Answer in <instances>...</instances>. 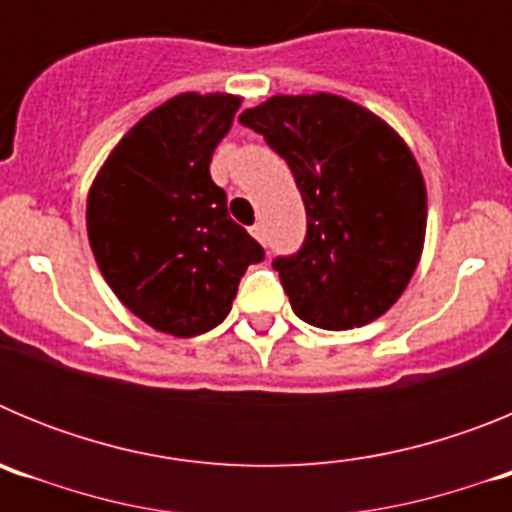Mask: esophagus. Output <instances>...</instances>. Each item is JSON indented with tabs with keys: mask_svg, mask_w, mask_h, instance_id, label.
<instances>
[{
	"mask_svg": "<svg viewBox=\"0 0 512 512\" xmlns=\"http://www.w3.org/2000/svg\"><path fill=\"white\" fill-rule=\"evenodd\" d=\"M251 235H253V238H256V241H259V243H266V228H264V223H256V225H253Z\"/></svg>",
	"mask_w": 512,
	"mask_h": 512,
	"instance_id": "1",
	"label": "esophagus"
}]
</instances>
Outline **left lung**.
I'll list each match as a JSON object with an SVG mask.
<instances>
[{"label": "left lung", "mask_w": 512, "mask_h": 512, "mask_svg": "<svg viewBox=\"0 0 512 512\" xmlns=\"http://www.w3.org/2000/svg\"><path fill=\"white\" fill-rule=\"evenodd\" d=\"M238 122L287 161L305 202V241L271 261L297 318L348 330L384 315L423 251L428 205L410 148L336 94L271 97Z\"/></svg>", "instance_id": "1"}]
</instances>
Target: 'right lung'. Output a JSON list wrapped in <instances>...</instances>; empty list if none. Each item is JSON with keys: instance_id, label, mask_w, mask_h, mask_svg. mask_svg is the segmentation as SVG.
<instances>
[{"instance_id": "obj_1", "label": "right lung", "mask_w": 512, "mask_h": 512, "mask_svg": "<svg viewBox=\"0 0 512 512\" xmlns=\"http://www.w3.org/2000/svg\"><path fill=\"white\" fill-rule=\"evenodd\" d=\"M238 107L230 94L169 99L128 130L89 189L102 277L133 315L176 338L223 323L246 269L264 261L210 176Z\"/></svg>"}]
</instances>
